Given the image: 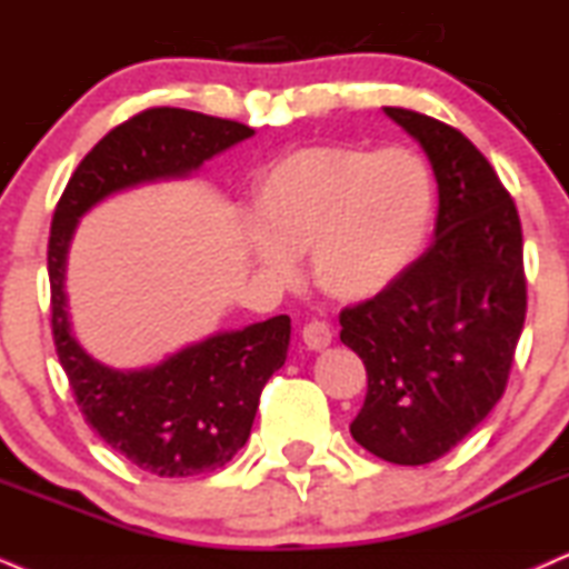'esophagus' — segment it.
Returning <instances> with one entry per match:
<instances>
[{"instance_id": "34e87169", "label": "esophagus", "mask_w": 569, "mask_h": 569, "mask_svg": "<svg viewBox=\"0 0 569 569\" xmlns=\"http://www.w3.org/2000/svg\"><path fill=\"white\" fill-rule=\"evenodd\" d=\"M331 339H333L331 328H328V323H323V320H310V323L302 328V341L307 345V350H315V352L326 350V347L331 345Z\"/></svg>"}]
</instances>
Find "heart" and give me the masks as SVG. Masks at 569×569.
Returning a JSON list of instances; mask_svg holds the SVG:
<instances>
[{
  "label": "heart",
  "instance_id": "1",
  "mask_svg": "<svg viewBox=\"0 0 569 569\" xmlns=\"http://www.w3.org/2000/svg\"><path fill=\"white\" fill-rule=\"evenodd\" d=\"M435 196L432 169L413 148L328 142L293 150L259 177L246 254L267 276L291 278L293 257L310 251L320 291L362 302L421 254Z\"/></svg>",
  "mask_w": 569,
  "mask_h": 569
}]
</instances>
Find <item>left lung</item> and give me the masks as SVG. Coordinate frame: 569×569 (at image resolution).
Here are the masks:
<instances>
[{"label": "left lung", "mask_w": 569, "mask_h": 569, "mask_svg": "<svg viewBox=\"0 0 569 569\" xmlns=\"http://www.w3.org/2000/svg\"><path fill=\"white\" fill-rule=\"evenodd\" d=\"M429 156L435 243L387 291L339 315L368 392L350 432L400 467L448 453L501 400L527 312L522 224L490 161L458 129L385 108Z\"/></svg>", "instance_id": "1"}]
</instances>
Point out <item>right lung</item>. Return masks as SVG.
Masks as SVG:
<instances>
[{
    "instance_id": "add662e5",
    "label": "right lung",
    "mask_w": 569,
    "mask_h": 569,
    "mask_svg": "<svg viewBox=\"0 0 569 569\" xmlns=\"http://www.w3.org/2000/svg\"><path fill=\"white\" fill-rule=\"evenodd\" d=\"M254 129L184 108H148L111 129L81 159L54 207L47 270L60 366L89 427L116 453L156 477L207 475L243 448L259 395L286 362L291 318L211 333L159 366L116 371L89 358L68 320L66 264L79 219L102 198L193 174Z\"/></svg>"
}]
</instances>
